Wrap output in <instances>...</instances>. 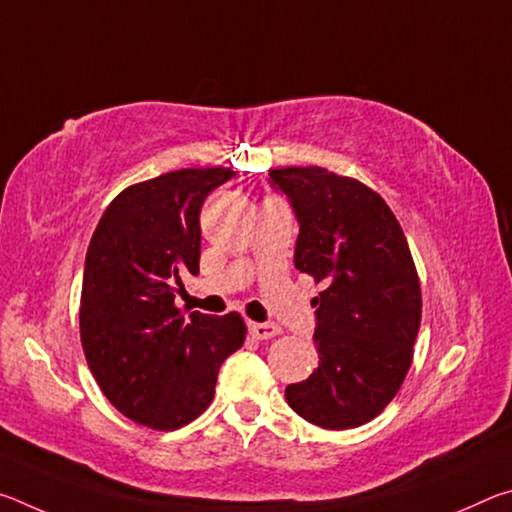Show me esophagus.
I'll list each match as a JSON object with an SVG mask.
<instances>
[{
    "mask_svg": "<svg viewBox=\"0 0 512 512\" xmlns=\"http://www.w3.org/2000/svg\"><path fill=\"white\" fill-rule=\"evenodd\" d=\"M248 329H250V334H253V339H257V341L273 339V336L282 332L280 325H275V323H250Z\"/></svg>",
    "mask_w": 512,
    "mask_h": 512,
    "instance_id": "1",
    "label": "esophagus"
}]
</instances>
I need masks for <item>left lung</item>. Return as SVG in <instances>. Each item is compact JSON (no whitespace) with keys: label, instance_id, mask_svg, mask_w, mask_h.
<instances>
[{"label":"left lung","instance_id":"8db88e82","mask_svg":"<svg viewBox=\"0 0 512 512\" xmlns=\"http://www.w3.org/2000/svg\"><path fill=\"white\" fill-rule=\"evenodd\" d=\"M300 235L293 264L323 284L316 309L318 368L284 397L323 429H354L386 409L413 361L420 277L404 230L375 189L323 167L273 169Z\"/></svg>","mask_w":512,"mask_h":512}]
</instances>
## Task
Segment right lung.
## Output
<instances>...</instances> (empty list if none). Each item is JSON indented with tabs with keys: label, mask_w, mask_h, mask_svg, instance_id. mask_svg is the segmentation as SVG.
Listing matches in <instances>:
<instances>
[{
	"label": "right lung",
	"mask_w": 512,
	"mask_h": 512,
	"mask_svg": "<svg viewBox=\"0 0 512 512\" xmlns=\"http://www.w3.org/2000/svg\"><path fill=\"white\" fill-rule=\"evenodd\" d=\"M232 169H178L126 187L90 239L81 343L103 395L128 420L173 431L212 404L221 363L246 341L237 311L176 307V284L198 273L207 194Z\"/></svg>",
	"instance_id": "obj_1"
}]
</instances>
